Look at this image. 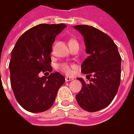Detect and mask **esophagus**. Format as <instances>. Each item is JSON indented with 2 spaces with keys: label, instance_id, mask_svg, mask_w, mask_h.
I'll list each match as a JSON object with an SVG mask.
<instances>
[{
  "label": "esophagus",
  "instance_id": "1",
  "mask_svg": "<svg viewBox=\"0 0 134 134\" xmlns=\"http://www.w3.org/2000/svg\"><path fill=\"white\" fill-rule=\"evenodd\" d=\"M65 81L66 82H68V81H72V80H74V78L71 77H65Z\"/></svg>",
  "mask_w": 134,
  "mask_h": 134
}]
</instances>
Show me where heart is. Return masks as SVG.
I'll return each instance as SVG.
<instances>
[{
    "instance_id": "heart-1",
    "label": "heart",
    "mask_w": 134,
    "mask_h": 134,
    "mask_svg": "<svg viewBox=\"0 0 134 134\" xmlns=\"http://www.w3.org/2000/svg\"><path fill=\"white\" fill-rule=\"evenodd\" d=\"M75 40L74 39H71L69 41V43L74 41ZM58 70L60 71L61 72H63V74L66 75H71L74 71L76 69V66L73 63H63L58 65L57 66Z\"/></svg>"
}]
</instances>
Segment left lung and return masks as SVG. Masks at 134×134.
<instances>
[{"instance_id": "obj_1", "label": "left lung", "mask_w": 134, "mask_h": 134, "mask_svg": "<svg viewBox=\"0 0 134 134\" xmlns=\"http://www.w3.org/2000/svg\"><path fill=\"white\" fill-rule=\"evenodd\" d=\"M84 36L86 52L90 56L81 65V72L88 75L90 83L77 78L82 88L76 95L78 105L87 111L107 107L117 93L121 82V58L117 46L108 35L86 25L74 26ZM93 75L94 77H90Z\"/></svg>"}]
</instances>
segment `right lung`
Here are the masks:
<instances>
[{"label":"right lung","instance_id":"1","mask_svg":"<svg viewBox=\"0 0 134 134\" xmlns=\"http://www.w3.org/2000/svg\"><path fill=\"white\" fill-rule=\"evenodd\" d=\"M66 27L65 24H40L19 37L11 53L9 68L14 96L24 109L42 112L53 105L65 77L58 71L40 77L52 71L50 65L55 37Z\"/></svg>","mask_w":134,"mask_h":134}]
</instances>
